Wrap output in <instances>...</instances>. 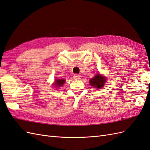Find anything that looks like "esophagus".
Here are the masks:
<instances>
[{
	"instance_id": "34e87169",
	"label": "esophagus",
	"mask_w": 150,
	"mask_h": 150,
	"mask_svg": "<svg viewBox=\"0 0 150 150\" xmlns=\"http://www.w3.org/2000/svg\"><path fill=\"white\" fill-rule=\"evenodd\" d=\"M81 75L80 74H76L74 75V78L76 79H80L81 78Z\"/></svg>"
}]
</instances>
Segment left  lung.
<instances>
[{"label":"left lung","instance_id":"left-lung-1","mask_svg":"<svg viewBox=\"0 0 150 150\" xmlns=\"http://www.w3.org/2000/svg\"><path fill=\"white\" fill-rule=\"evenodd\" d=\"M106 78L104 76H101L100 74H96L93 78L90 80V83L91 86L95 87L96 88L100 89L103 86Z\"/></svg>","mask_w":150,"mask_h":150}]
</instances>
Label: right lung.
Masks as SVG:
<instances>
[{
    "label": "right lung",
    "instance_id": "right-lung-1",
    "mask_svg": "<svg viewBox=\"0 0 150 150\" xmlns=\"http://www.w3.org/2000/svg\"><path fill=\"white\" fill-rule=\"evenodd\" d=\"M65 83V80L64 79H56L55 80V85L57 87H61L62 85L64 84V83Z\"/></svg>",
    "mask_w": 150,
    "mask_h": 150
}]
</instances>
